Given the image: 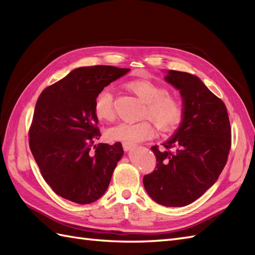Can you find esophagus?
<instances>
[{
	"mask_svg": "<svg viewBox=\"0 0 255 255\" xmlns=\"http://www.w3.org/2000/svg\"><path fill=\"white\" fill-rule=\"evenodd\" d=\"M133 147H134V144H132V143L123 142V148H124V150H125V151H129V150H131Z\"/></svg>",
	"mask_w": 255,
	"mask_h": 255,
	"instance_id": "obj_1",
	"label": "esophagus"
}]
</instances>
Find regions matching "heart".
I'll return each instance as SVG.
<instances>
[{
	"label": "heart",
	"instance_id": "obj_1",
	"mask_svg": "<svg viewBox=\"0 0 255 255\" xmlns=\"http://www.w3.org/2000/svg\"><path fill=\"white\" fill-rule=\"evenodd\" d=\"M127 86L144 102L142 117L152 119L161 131H170L180 124L183 106L175 95L167 93L164 88L150 80H133ZM94 114L101 121H112L115 116L114 94L110 88L102 89L97 93ZM106 133L111 140L133 144L152 138L155 128L150 121L119 123L108 129Z\"/></svg>",
	"mask_w": 255,
	"mask_h": 255
}]
</instances>
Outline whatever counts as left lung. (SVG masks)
<instances>
[{"instance_id":"left-lung-1","label":"left lung","mask_w":255,"mask_h":255,"mask_svg":"<svg viewBox=\"0 0 255 255\" xmlns=\"http://www.w3.org/2000/svg\"><path fill=\"white\" fill-rule=\"evenodd\" d=\"M180 91L183 121L163 144L151 147L156 158L143 186L155 203L183 207L199 198L218 180L231 148V128L225 103L196 75L169 70L164 78Z\"/></svg>"}]
</instances>
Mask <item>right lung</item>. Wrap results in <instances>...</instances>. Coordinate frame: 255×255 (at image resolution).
I'll list each match as a JSON object with an SVG mask.
<instances>
[{
    "label": "right lung",
    "mask_w": 255,
    "mask_h": 255,
    "mask_svg": "<svg viewBox=\"0 0 255 255\" xmlns=\"http://www.w3.org/2000/svg\"><path fill=\"white\" fill-rule=\"evenodd\" d=\"M129 70L78 68L38 97L29 148L44 180L59 196L85 205L106 192L124 150L121 142L94 144L101 137L94 102L102 89Z\"/></svg>",
    "instance_id": "right-lung-1"
}]
</instances>
